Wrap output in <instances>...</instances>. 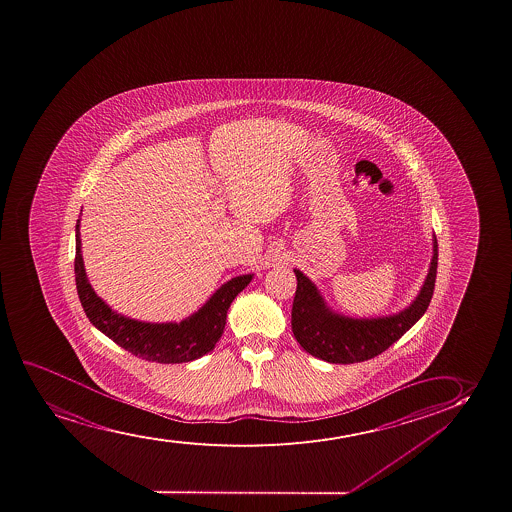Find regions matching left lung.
Returning a JSON list of instances; mask_svg holds the SVG:
<instances>
[{
  "instance_id": "left-lung-1",
  "label": "left lung",
  "mask_w": 512,
  "mask_h": 512,
  "mask_svg": "<svg viewBox=\"0 0 512 512\" xmlns=\"http://www.w3.org/2000/svg\"><path fill=\"white\" fill-rule=\"evenodd\" d=\"M438 244L433 239V259L425 285L416 301L394 316L354 320L335 314L325 306L318 290L301 271L292 302V332L304 351L328 363L351 364L375 358L401 339L430 306L437 278Z\"/></svg>"
}]
</instances>
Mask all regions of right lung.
<instances>
[{
  "mask_svg": "<svg viewBox=\"0 0 512 512\" xmlns=\"http://www.w3.org/2000/svg\"><path fill=\"white\" fill-rule=\"evenodd\" d=\"M79 222L75 225V285L82 308L99 332L105 333L115 344L132 352L137 358L153 363H189L213 351L222 337L227 311L242 289H246L253 275H242L228 280L216 290L210 301L180 323H142L113 313L101 301L87 282L81 254Z\"/></svg>",
  "mask_w": 512,
  "mask_h": 512,
  "instance_id": "obj_1",
  "label": "right lung"
}]
</instances>
